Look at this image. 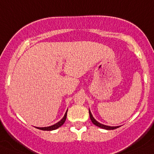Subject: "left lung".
Listing matches in <instances>:
<instances>
[{
    "label": "left lung",
    "instance_id": "left-lung-1",
    "mask_svg": "<svg viewBox=\"0 0 154 154\" xmlns=\"http://www.w3.org/2000/svg\"><path fill=\"white\" fill-rule=\"evenodd\" d=\"M89 117H90V120H91V121L92 122V123H93L94 125H95V126L101 128V129H107V130H112V129H117V128H119L120 126H106V125L101 124V123H100L99 122H98L95 118H94L93 116H92V113H91L90 110H89Z\"/></svg>",
    "mask_w": 154,
    "mask_h": 154
}]
</instances>
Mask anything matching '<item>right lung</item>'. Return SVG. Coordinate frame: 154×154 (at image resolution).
I'll list each match as a JSON object with an SVG mask.
<instances>
[{
  "instance_id": "add662e5",
  "label": "right lung",
  "mask_w": 154,
  "mask_h": 154,
  "mask_svg": "<svg viewBox=\"0 0 154 154\" xmlns=\"http://www.w3.org/2000/svg\"><path fill=\"white\" fill-rule=\"evenodd\" d=\"M67 112H68V110H67V111L65 112V114L64 115L63 118H62L60 121H59L58 123H56V124L53 125V126H47V127H36V128L38 129H41V130H44V131H52V130H55V129H57L58 128H59L60 126H62V125L64 124V123L65 122V120H66Z\"/></svg>"
}]
</instances>
